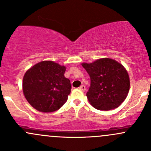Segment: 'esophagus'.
<instances>
[{
  "label": "esophagus",
  "mask_w": 151,
  "mask_h": 151,
  "mask_svg": "<svg viewBox=\"0 0 151 151\" xmlns=\"http://www.w3.org/2000/svg\"><path fill=\"white\" fill-rule=\"evenodd\" d=\"M79 89H80L81 91H83V92H85V91H86V88H85V85H81V86L79 88Z\"/></svg>",
  "instance_id": "esophagus-1"
}]
</instances>
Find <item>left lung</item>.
<instances>
[{"instance_id": "1", "label": "left lung", "mask_w": 151, "mask_h": 151, "mask_svg": "<svg viewBox=\"0 0 151 151\" xmlns=\"http://www.w3.org/2000/svg\"><path fill=\"white\" fill-rule=\"evenodd\" d=\"M91 78L86 96L90 104L99 110L118 107L126 99L130 88L127 71L116 60L101 58L82 64Z\"/></svg>"}]
</instances>
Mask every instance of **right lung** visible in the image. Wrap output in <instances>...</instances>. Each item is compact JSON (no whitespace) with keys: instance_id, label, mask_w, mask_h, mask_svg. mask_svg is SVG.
I'll return each mask as SVG.
<instances>
[{"instance_id":"1","label":"right lung","mask_w":151,"mask_h":151,"mask_svg":"<svg viewBox=\"0 0 151 151\" xmlns=\"http://www.w3.org/2000/svg\"><path fill=\"white\" fill-rule=\"evenodd\" d=\"M65 71L66 67L50 60L39 62L28 69L23 77L22 91L29 104L43 112L60 109L71 89Z\"/></svg>"}]
</instances>
